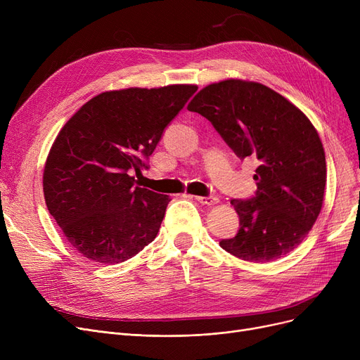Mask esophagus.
<instances>
[{
	"label": "esophagus",
	"mask_w": 360,
	"mask_h": 360,
	"mask_svg": "<svg viewBox=\"0 0 360 360\" xmlns=\"http://www.w3.org/2000/svg\"><path fill=\"white\" fill-rule=\"evenodd\" d=\"M198 202H201L202 205H214L219 202V198L214 195H209V197H194Z\"/></svg>",
	"instance_id": "obj_1"
}]
</instances>
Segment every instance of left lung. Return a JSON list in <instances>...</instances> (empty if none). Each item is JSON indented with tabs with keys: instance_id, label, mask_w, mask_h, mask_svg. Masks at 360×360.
Returning a JSON list of instances; mask_svg holds the SVG:
<instances>
[{
	"instance_id": "obj_1",
	"label": "left lung",
	"mask_w": 360,
	"mask_h": 360,
	"mask_svg": "<svg viewBox=\"0 0 360 360\" xmlns=\"http://www.w3.org/2000/svg\"><path fill=\"white\" fill-rule=\"evenodd\" d=\"M188 109L209 120L239 159L258 160L255 197L231 200L239 231L220 247L251 262L293 251L321 212L327 181L324 147L308 117L270 87L238 79L205 86Z\"/></svg>"
}]
</instances>
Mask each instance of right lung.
<instances>
[{
	"label": "right lung",
	"mask_w": 360,
	"mask_h": 360,
	"mask_svg": "<svg viewBox=\"0 0 360 360\" xmlns=\"http://www.w3.org/2000/svg\"><path fill=\"white\" fill-rule=\"evenodd\" d=\"M197 89L172 84L101 93L56 136L44 169L45 202L83 257L109 266L155 240L170 198L139 186L132 174L147 167L163 129Z\"/></svg>",
	"instance_id": "1"
}]
</instances>
